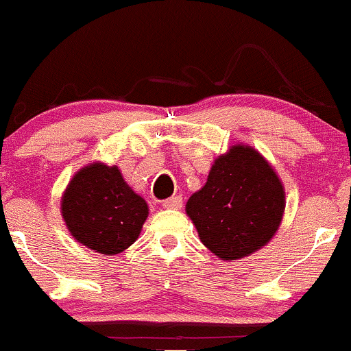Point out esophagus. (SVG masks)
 I'll return each mask as SVG.
<instances>
[{
  "instance_id": "34e87169",
  "label": "esophagus",
  "mask_w": 351,
  "mask_h": 351,
  "mask_svg": "<svg viewBox=\"0 0 351 351\" xmlns=\"http://www.w3.org/2000/svg\"><path fill=\"white\" fill-rule=\"evenodd\" d=\"M162 207L164 208H180L182 207V197L174 195V197H171V199L162 200Z\"/></svg>"
}]
</instances>
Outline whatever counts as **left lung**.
Returning a JSON list of instances; mask_svg holds the SVG:
<instances>
[{"label": "left lung", "mask_w": 351, "mask_h": 351, "mask_svg": "<svg viewBox=\"0 0 351 351\" xmlns=\"http://www.w3.org/2000/svg\"><path fill=\"white\" fill-rule=\"evenodd\" d=\"M283 208L280 179L249 145H234L215 159L206 186L186 206L202 243L222 261H237L265 245Z\"/></svg>", "instance_id": "left-lung-1"}]
</instances>
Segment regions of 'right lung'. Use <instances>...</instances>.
Masks as SVG:
<instances>
[{
  "mask_svg": "<svg viewBox=\"0 0 351 351\" xmlns=\"http://www.w3.org/2000/svg\"><path fill=\"white\" fill-rule=\"evenodd\" d=\"M61 212L77 242L106 255L132 245L149 214L145 200L124 182L119 169L99 162L73 177Z\"/></svg>",
  "mask_w": 351,
  "mask_h": 351,
  "instance_id": "obj_1",
  "label": "right lung"
}]
</instances>
